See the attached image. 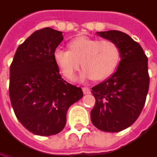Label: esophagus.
Masks as SVG:
<instances>
[{"label": "esophagus", "mask_w": 157, "mask_h": 157, "mask_svg": "<svg viewBox=\"0 0 157 157\" xmlns=\"http://www.w3.org/2000/svg\"><path fill=\"white\" fill-rule=\"evenodd\" d=\"M83 92H84L85 95H87V94H90L91 93V90L88 87H83Z\"/></svg>", "instance_id": "esophagus-1"}]
</instances>
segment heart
<instances>
[{"mask_svg":"<svg viewBox=\"0 0 157 157\" xmlns=\"http://www.w3.org/2000/svg\"><path fill=\"white\" fill-rule=\"evenodd\" d=\"M69 50L55 49L53 59L61 73L68 80L76 78L81 62L84 77L103 81L116 71L121 57L120 46L113 40L78 36L68 44Z\"/></svg>","mask_w":157,"mask_h":157,"instance_id":"b5f03b06","label":"heart"}]
</instances>
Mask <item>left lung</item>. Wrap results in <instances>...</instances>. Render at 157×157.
<instances>
[{
	"label": "left lung",
	"instance_id": "1",
	"mask_svg": "<svg viewBox=\"0 0 157 157\" xmlns=\"http://www.w3.org/2000/svg\"><path fill=\"white\" fill-rule=\"evenodd\" d=\"M98 35L120 46L121 59L109 79L92 87L96 104L91 121L100 131L118 132L132 125L144 109L150 81L148 59L140 44L123 32L110 30Z\"/></svg>",
	"mask_w": 157,
	"mask_h": 157
}]
</instances>
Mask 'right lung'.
<instances>
[{
    "label": "right lung",
    "mask_w": 157,
    "mask_h": 157,
    "mask_svg": "<svg viewBox=\"0 0 157 157\" xmlns=\"http://www.w3.org/2000/svg\"><path fill=\"white\" fill-rule=\"evenodd\" d=\"M62 32L45 27L22 43L10 66L9 96L14 114L30 132L49 136L66 124L68 109L84 96L61 78L53 53Z\"/></svg>",
    "instance_id": "right-lung-1"
}]
</instances>
